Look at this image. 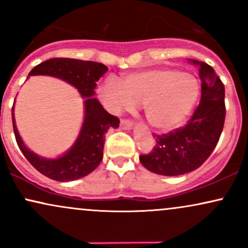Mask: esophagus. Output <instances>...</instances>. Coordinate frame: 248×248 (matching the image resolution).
Masks as SVG:
<instances>
[{
  "instance_id": "34e87169",
  "label": "esophagus",
  "mask_w": 248,
  "mask_h": 248,
  "mask_svg": "<svg viewBox=\"0 0 248 248\" xmlns=\"http://www.w3.org/2000/svg\"><path fill=\"white\" fill-rule=\"evenodd\" d=\"M120 128L121 129H129V128H132V121L129 119H121Z\"/></svg>"
}]
</instances>
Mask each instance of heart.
I'll list each match as a JSON object with an SVG mask.
<instances>
[{
	"instance_id": "obj_1",
	"label": "heart",
	"mask_w": 248,
	"mask_h": 248,
	"mask_svg": "<svg viewBox=\"0 0 248 248\" xmlns=\"http://www.w3.org/2000/svg\"><path fill=\"white\" fill-rule=\"evenodd\" d=\"M100 95L112 112L143 105L150 126L170 132L183 124L199 95L195 77L171 67H156L128 73L122 84L113 77L104 81Z\"/></svg>"
}]
</instances>
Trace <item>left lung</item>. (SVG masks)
I'll use <instances>...</instances> for the list:
<instances>
[{
    "mask_svg": "<svg viewBox=\"0 0 248 248\" xmlns=\"http://www.w3.org/2000/svg\"><path fill=\"white\" fill-rule=\"evenodd\" d=\"M190 62L199 67V105L186 126L162 135L153 134L156 144L152 152L140 155L142 166L157 175L178 176L198 169L215 150L223 132L226 115L223 81L209 64Z\"/></svg>",
    "mask_w": 248,
    "mask_h": 248,
    "instance_id": "8db88e82",
    "label": "left lung"
}]
</instances>
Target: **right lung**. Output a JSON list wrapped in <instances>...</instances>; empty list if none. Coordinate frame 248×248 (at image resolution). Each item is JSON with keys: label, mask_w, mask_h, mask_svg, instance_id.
Returning a JSON list of instances; mask_svg holds the SVG:
<instances>
[{"label": "right lung", "mask_w": 248, "mask_h": 248, "mask_svg": "<svg viewBox=\"0 0 248 248\" xmlns=\"http://www.w3.org/2000/svg\"><path fill=\"white\" fill-rule=\"evenodd\" d=\"M101 62L80 61L72 58H52L38 64L30 71L29 76H52L61 78L78 88L85 101V120L75 146L57 160H46L37 156L24 146L19 138L11 109L13 127L19 149L31 166L51 179L69 182L91 173L100 164L104 156L106 133L110 128H118L120 120L104 109L100 102L93 98L96 81L107 72Z\"/></svg>", "instance_id": "add662e5"}]
</instances>
